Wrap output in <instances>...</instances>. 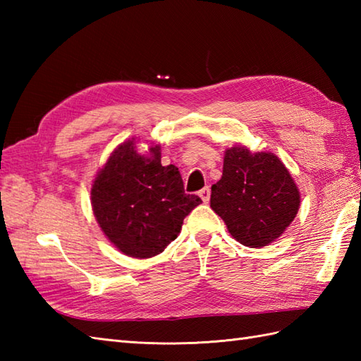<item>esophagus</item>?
Returning <instances> with one entry per match:
<instances>
[{
	"label": "esophagus",
	"mask_w": 361,
	"mask_h": 361,
	"mask_svg": "<svg viewBox=\"0 0 361 361\" xmlns=\"http://www.w3.org/2000/svg\"><path fill=\"white\" fill-rule=\"evenodd\" d=\"M198 195H200V198L203 200V203H208L209 202V198H211V189L206 186V188H203L200 192H198Z\"/></svg>",
	"instance_id": "34e87169"
}]
</instances>
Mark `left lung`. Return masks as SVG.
<instances>
[{
  "label": "left lung",
  "instance_id": "left-lung-1",
  "mask_svg": "<svg viewBox=\"0 0 361 361\" xmlns=\"http://www.w3.org/2000/svg\"><path fill=\"white\" fill-rule=\"evenodd\" d=\"M299 190L282 161L270 152L228 149L221 178L211 188V208L245 247L274 242L295 220Z\"/></svg>",
  "mask_w": 361,
  "mask_h": 361
}]
</instances>
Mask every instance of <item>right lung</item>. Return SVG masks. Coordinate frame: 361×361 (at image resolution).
I'll return each instance as SVG.
<instances>
[{
    "instance_id": "right-lung-1",
    "label": "right lung",
    "mask_w": 361,
    "mask_h": 361,
    "mask_svg": "<svg viewBox=\"0 0 361 361\" xmlns=\"http://www.w3.org/2000/svg\"><path fill=\"white\" fill-rule=\"evenodd\" d=\"M200 203V197L185 192L178 167L161 164L159 144L141 155L135 140L113 150L91 188V206L104 234L121 252L137 259L163 252Z\"/></svg>"
}]
</instances>
